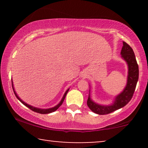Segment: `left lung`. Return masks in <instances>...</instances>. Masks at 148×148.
Here are the masks:
<instances>
[{
	"label": "left lung",
	"mask_w": 148,
	"mask_h": 148,
	"mask_svg": "<svg viewBox=\"0 0 148 148\" xmlns=\"http://www.w3.org/2000/svg\"><path fill=\"white\" fill-rule=\"evenodd\" d=\"M123 44L121 56L127 62L129 68L127 86L123 92L116 97L114 104L110 106H101L96 104L91 100L89 94L87 104L92 112L98 114H107L123 108L128 104L134 94L139 78V66L132 48L125 42H123Z\"/></svg>",
	"instance_id": "left-lung-1"
}]
</instances>
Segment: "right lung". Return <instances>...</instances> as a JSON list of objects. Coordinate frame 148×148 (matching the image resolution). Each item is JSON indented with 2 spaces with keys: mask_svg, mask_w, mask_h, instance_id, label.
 Returning a JSON list of instances; mask_svg holds the SVG:
<instances>
[{
  "mask_svg": "<svg viewBox=\"0 0 148 148\" xmlns=\"http://www.w3.org/2000/svg\"><path fill=\"white\" fill-rule=\"evenodd\" d=\"M11 82H12V87H13V90L14 94H15V96L17 97V98L18 99V100H19L20 101V102H21L22 103V104H23L24 105H25V106H27V108H29L30 109V110H32V111H34V112H38V113H40V114H48V113H51V112H54V111L57 110V109H58V108H59V107L62 105V102H63V101H64V98H65L66 95V94H67V92H69V89H68V90L66 91V92L64 93V94L63 97H62V98L61 101H60L59 104H58V105H56V106H54V107H53V108H48V109H40V108H35V107L30 106V105L27 104H26L25 102H24L23 101H22V100H21V99H20V98H19V97H18V96L17 95V94H16L15 92V90H14V88H13V81H12V79H11Z\"/></svg>",
  "mask_w": 148,
  "mask_h": 148,
  "instance_id": "add662e5",
  "label": "right lung"
}]
</instances>
